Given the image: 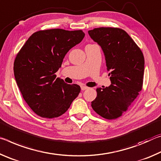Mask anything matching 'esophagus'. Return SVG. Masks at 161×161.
<instances>
[{
	"label": "esophagus",
	"instance_id": "1",
	"mask_svg": "<svg viewBox=\"0 0 161 161\" xmlns=\"http://www.w3.org/2000/svg\"><path fill=\"white\" fill-rule=\"evenodd\" d=\"M80 88L82 91H85V90H86V89L88 88V87L85 86V85H82V86H80Z\"/></svg>",
	"mask_w": 161,
	"mask_h": 161
}]
</instances>
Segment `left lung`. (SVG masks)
Masks as SVG:
<instances>
[{
    "instance_id": "1",
    "label": "left lung",
    "mask_w": 161,
    "mask_h": 161,
    "mask_svg": "<svg viewBox=\"0 0 161 161\" xmlns=\"http://www.w3.org/2000/svg\"><path fill=\"white\" fill-rule=\"evenodd\" d=\"M88 33L103 51L111 81L109 87L96 89L91 106L105 119H116L127 111L143 88V54L123 29L101 27Z\"/></svg>"
}]
</instances>
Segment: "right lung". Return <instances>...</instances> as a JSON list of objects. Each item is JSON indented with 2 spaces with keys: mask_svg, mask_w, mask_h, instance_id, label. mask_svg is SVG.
Instances as JSON below:
<instances>
[{
  "mask_svg": "<svg viewBox=\"0 0 161 161\" xmlns=\"http://www.w3.org/2000/svg\"><path fill=\"white\" fill-rule=\"evenodd\" d=\"M84 36L81 30L38 31L17 53L14 64L15 80L26 103L39 116H60L80 92L78 85L65 83L56 78V73L65 54Z\"/></svg>",
  "mask_w": 161,
  "mask_h": 161,
  "instance_id": "obj_1",
  "label": "right lung"
}]
</instances>
